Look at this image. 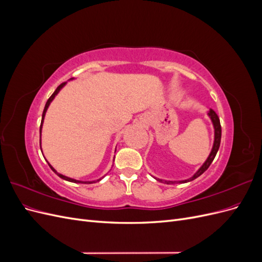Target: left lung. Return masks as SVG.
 Here are the masks:
<instances>
[{
  "instance_id": "obj_1",
  "label": "left lung",
  "mask_w": 262,
  "mask_h": 262,
  "mask_svg": "<svg viewBox=\"0 0 262 262\" xmlns=\"http://www.w3.org/2000/svg\"><path fill=\"white\" fill-rule=\"evenodd\" d=\"M208 115H209V117L211 118L213 126H214V143H213V147H212L211 153H210V155H209V157H208V160L204 162V164L201 166L200 169L198 170L191 178L186 179V180H181V181H165L166 184H175V182H179V184H185V182L191 181V180L198 178L199 176H201L202 173L209 168V166H210L211 163L213 162L214 157H215V155H216V153H217V150H219V148H220L221 137H222V128H221V123H220L219 116L215 114V112H214L213 109H210V112L208 113ZM156 179H157V178H156ZM157 180L163 181L162 179H157Z\"/></svg>"
}]
</instances>
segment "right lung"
Returning a JSON list of instances; mask_svg holds the SVG:
<instances>
[{
    "instance_id": "obj_1",
    "label": "right lung",
    "mask_w": 262,
    "mask_h": 262,
    "mask_svg": "<svg viewBox=\"0 0 262 262\" xmlns=\"http://www.w3.org/2000/svg\"><path fill=\"white\" fill-rule=\"evenodd\" d=\"M67 84V82L66 83H62V84H60L58 87H57V90H55L54 92H53V94L51 95L50 96V98L47 100V102H46V106H45V109H43V113H42V119H41V124H40V133H41V128H42V123H43V119H45V115H46V112H47V109H48V107H49V105H50V102L53 100V98L55 97V95H57L59 92H60V90L62 89L63 86H64ZM48 165L50 166V168L57 173V175L60 177V178H62V179H64V180H68V181H71V182H78V184H93V182H96V181H99V180H95V181H81V180H76V179H72V178H69V177H67V176H63V175H61V173H59V172H57V170H55L52 166L48 163Z\"/></svg>"
}]
</instances>
